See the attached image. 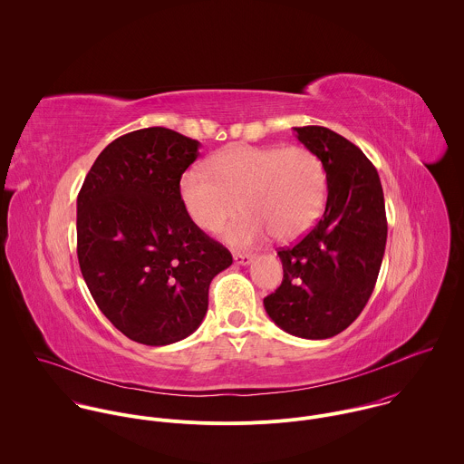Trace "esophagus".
I'll use <instances>...</instances> for the list:
<instances>
[{
	"instance_id": "1",
	"label": "esophagus",
	"mask_w": 464,
	"mask_h": 464,
	"mask_svg": "<svg viewBox=\"0 0 464 464\" xmlns=\"http://www.w3.org/2000/svg\"><path fill=\"white\" fill-rule=\"evenodd\" d=\"M254 261L252 254H234V263L236 265L246 266Z\"/></svg>"
}]
</instances>
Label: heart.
Wrapping results in <instances>:
<instances>
[{
    "label": "heart",
    "mask_w": 464,
    "mask_h": 464,
    "mask_svg": "<svg viewBox=\"0 0 464 464\" xmlns=\"http://www.w3.org/2000/svg\"><path fill=\"white\" fill-rule=\"evenodd\" d=\"M180 198L191 221L218 232L236 212H245L225 239L248 246L271 234L280 243L302 237L320 218L327 198L322 160L305 146H230L208 166L180 179Z\"/></svg>",
    "instance_id": "obj_1"
}]
</instances>
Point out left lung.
<instances>
[{
    "label": "left lung",
    "mask_w": 464,
    "mask_h": 464,
    "mask_svg": "<svg viewBox=\"0 0 464 464\" xmlns=\"http://www.w3.org/2000/svg\"><path fill=\"white\" fill-rule=\"evenodd\" d=\"M324 164V218L295 246L278 250L280 287L265 298L267 316L282 331L327 339L344 331L368 304L388 239L384 193L368 157L325 127L295 129Z\"/></svg>",
    "instance_id": "8db88e82"
}]
</instances>
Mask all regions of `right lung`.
I'll use <instances>...</instances> for the list:
<instances>
[{"label": "right lung", "instance_id": "obj_1", "mask_svg": "<svg viewBox=\"0 0 464 464\" xmlns=\"http://www.w3.org/2000/svg\"><path fill=\"white\" fill-rule=\"evenodd\" d=\"M198 148L162 127L125 133L98 155L76 199L83 280L107 320L148 346L197 331L210 280L232 265L180 198V179Z\"/></svg>", "mask_w": 464, "mask_h": 464}]
</instances>
